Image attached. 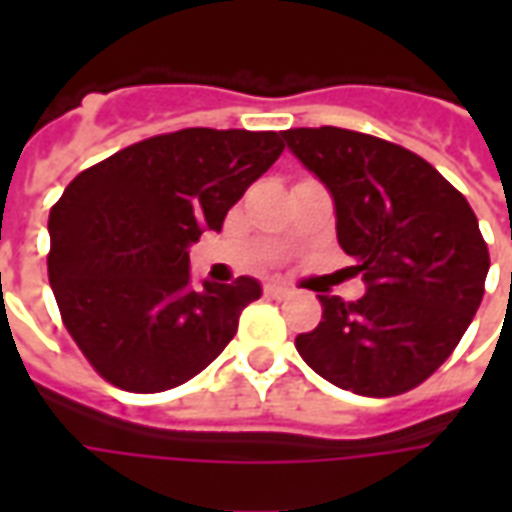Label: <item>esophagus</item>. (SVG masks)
<instances>
[{"instance_id": "1", "label": "esophagus", "mask_w": 512, "mask_h": 512, "mask_svg": "<svg viewBox=\"0 0 512 512\" xmlns=\"http://www.w3.org/2000/svg\"><path fill=\"white\" fill-rule=\"evenodd\" d=\"M263 293H266L268 299H282V296H288L290 288L288 285H279V282H268L266 288H263Z\"/></svg>"}]
</instances>
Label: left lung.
Segmentation results:
<instances>
[{
  "label": "left lung",
  "mask_w": 512,
  "mask_h": 512,
  "mask_svg": "<svg viewBox=\"0 0 512 512\" xmlns=\"http://www.w3.org/2000/svg\"><path fill=\"white\" fill-rule=\"evenodd\" d=\"M329 189L337 241L365 296H318L321 323L296 337L301 359L340 389L403 395L433 376L483 301L488 246L472 205L425 158L348 128L282 131Z\"/></svg>",
  "instance_id": "1"
}]
</instances>
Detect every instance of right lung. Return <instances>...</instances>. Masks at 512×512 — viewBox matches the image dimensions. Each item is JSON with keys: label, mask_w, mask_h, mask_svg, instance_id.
Listing matches in <instances>:
<instances>
[{"label": "right lung", "mask_w": 512, "mask_h": 512, "mask_svg": "<svg viewBox=\"0 0 512 512\" xmlns=\"http://www.w3.org/2000/svg\"><path fill=\"white\" fill-rule=\"evenodd\" d=\"M285 145L277 131L183 128L123 147L68 183L49 213V282L87 362L126 392H164L202 373L238 332L260 282L189 274V246Z\"/></svg>", "instance_id": "add662e5"}]
</instances>
